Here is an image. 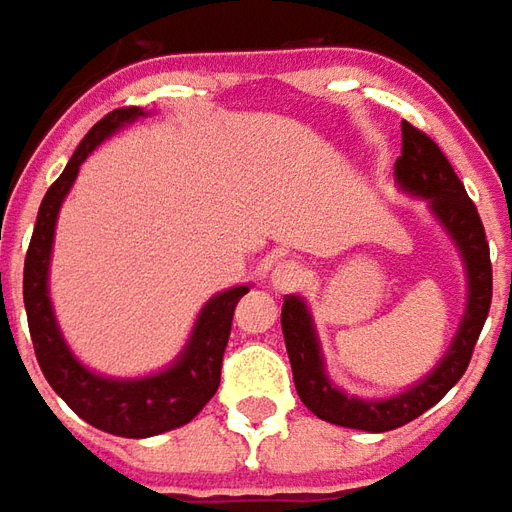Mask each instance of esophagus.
Wrapping results in <instances>:
<instances>
[{
    "mask_svg": "<svg viewBox=\"0 0 512 512\" xmlns=\"http://www.w3.org/2000/svg\"><path fill=\"white\" fill-rule=\"evenodd\" d=\"M270 284L278 295H289V292H295L306 284V270L297 262H281L270 275Z\"/></svg>",
    "mask_w": 512,
    "mask_h": 512,
    "instance_id": "34e87169",
    "label": "esophagus"
}]
</instances>
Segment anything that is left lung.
<instances>
[{
	"mask_svg": "<svg viewBox=\"0 0 512 512\" xmlns=\"http://www.w3.org/2000/svg\"><path fill=\"white\" fill-rule=\"evenodd\" d=\"M394 179L400 190L427 201L438 226L458 245L460 259L466 264V281H469L466 314L436 369L416 386L394 394L389 400L347 397L342 389L333 386L325 372L320 339L303 297L286 295L281 308V328H284L286 353L295 375L297 397L308 411L325 422L364 430V433H386L413 422L416 416L430 411L463 378L494 295L491 250L485 242V228L477 215V206L471 204L458 173L441 154V148L408 121H402V157L394 162Z\"/></svg>",
	"mask_w": 512,
	"mask_h": 512,
	"instance_id": "obj_1",
	"label": "left lung"
}]
</instances>
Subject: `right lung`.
<instances>
[{
	"instance_id": "obj_1",
	"label": "right lung",
	"mask_w": 512,
	"mask_h": 512,
	"mask_svg": "<svg viewBox=\"0 0 512 512\" xmlns=\"http://www.w3.org/2000/svg\"><path fill=\"white\" fill-rule=\"evenodd\" d=\"M140 107H121L107 112L76 146L74 157L46 190L38 209V223L32 231L30 250L24 259V308L30 322V336L43 378L49 380L65 405L82 416L85 422L99 427L104 433L123 438H148L176 430L192 422L204 405L215 397L220 386V366L226 353L234 308L248 295L250 286H234L215 295L198 314L190 342L181 355L157 375L148 378H104L79 364V358L65 344L57 317H54L52 297H49V262H52V242L57 215L65 195L74 184L79 165L88 159L93 148L110 134L123 129L126 123L146 118Z\"/></svg>"
}]
</instances>
